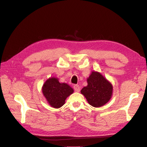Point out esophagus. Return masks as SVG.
Returning a JSON list of instances; mask_svg holds the SVG:
<instances>
[{"instance_id": "esophagus-1", "label": "esophagus", "mask_w": 147, "mask_h": 147, "mask_svg": "<svg viewBox=\"0 0 147 147\" xmlns=\"http://www.w3.org/2000/svg\"><path fill=\"white\" fill-rule=\"evenodd\" d=\"M74 88L76 92H79L80 91V86L78 85V84H75V85H74Z\"/></svg>"}]
</instances>
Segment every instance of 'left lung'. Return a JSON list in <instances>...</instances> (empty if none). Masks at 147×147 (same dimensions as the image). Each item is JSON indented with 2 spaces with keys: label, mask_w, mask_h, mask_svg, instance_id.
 <instances>
[{
  "label": "left lung",
  "mask_w": 147,
  "mask_h": 147,
  "mask_svg": "<svg viewBox=\"0 0 147 147\" xmlns=\"http://www.w3.org/2000/svg\"><path fill=\"white\" fill-rule=\"evenodd\" d=\"M87 83L81 93L91 105L100 107L110 100L113 94L112 84L101 74L93 71L87 78Z\"/></svg>",
  "instance_id": "left-lung-1"
}]
</instances>
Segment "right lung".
<instances>
[{
  "label": "right lung",
  "instance_id": "right-lung-1",
  "mask_svg": "<svg viewBox=\"0 0 147 147\" xmlns=\"http://www.w3.org/2000/svg\"><path fill=\"white\" fill-rule=\"evenodd\" d=\"M42 92L48 104L52 107L58 109L64 104L67 97L74 92V90L65 83H59L58 78H48L42 86Z\"/></svg>",
  "mask_w": 147,
  "mask_h": 147
}]
</instances>
